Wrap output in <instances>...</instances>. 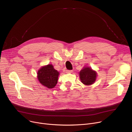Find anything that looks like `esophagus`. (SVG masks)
<instances>
[{
	"label": "esophagus",
	"mask_w": 132,
	"mask_h": 132,
	"mask_svg": "<svg viewBox=\"0 0 132 132\" xmlns=\"http://www.w3.org/2000/svg\"><path fill=\"white\" fill-rule=\"evenodd\" d=\"M72 70H66V73H70L72 72Z\"/></svg>",
	"instance_id": "obj_1"
}]
</instances>
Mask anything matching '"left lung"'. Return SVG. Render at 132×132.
<instances>
[{
    "instance_id": "obj_1",
    "label": "left lung",
    "mask_w": 132,
    "mask_h": 132,
    "mask_svg": "<svg viewBox=\"0 0 132 132\" xmlns=\"http://www.w3.org/2000/svg\"><path fill=\"white\" fill-rule=\"evenodd\" d=\"M97 74L89 67H85L79 72L80 79L86 85H89L95 82Z\"/></svg>"
}]
</instances>
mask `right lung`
<instances>
[{
	"label": "right lung",
	"mask_w": 132,
	"mask_h": 132,
	"mask_svg": "<svg viewBox=\"0 0 132 132\" xmlns=\"http://www.w3.org/2000/svg\"><path fill=\"white\" fill-rule=\"evenodd\" d=\"M38 79L42 85L48 88H54L57 83L59 72L51 64L42 67L38 71Z\"/></svg>",
	"instance_id": "right-lung-1"
}]
</instances>
